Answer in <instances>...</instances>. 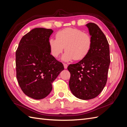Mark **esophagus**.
<instances>
[{"mask_svg": "<svg viewBox=\"0 0 127 127\" xmlns=\"http://www.w3.org/2000/svg\"><path fill=\"white\" fill-rule=\"evenodd\" d=\"M64 69H67L68 67V64H64Z\"/></svg>", "mask_w": 127, "mask_h": 127, "instance_id": "esophagus-1", "label": "esophagus"}]
</instances>
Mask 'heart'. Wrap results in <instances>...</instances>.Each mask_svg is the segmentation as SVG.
<instances>
[{"instance_id":"obj_1","label":"heart","mask_w":127,"mask_h":127,"mask_svg":"<svg viewBox=\"0 0 127 127\" xmlns=\"http://www.w3.org/2000/svg\"><path fill=\"white\" fill-rule=\"evenodd\" d=\"M56 37V39L51 38L49 40L50 52L57 58L64 48L66 52L61 59L66 62L84 59L92 48V39L90 34L78 29H65L58 32Z\"/></svg>"}]
</instances>
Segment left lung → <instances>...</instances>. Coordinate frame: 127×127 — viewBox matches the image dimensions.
Instances as JSON below:
<instances>
[{
    "label": "left lung",
    "mask_w": 127,
    "mask_h": 127,
    "mask_svg": "<svg viewBox=\"0 0 127 127\" xmlns=\"http://www.w3.org/2000/svg\"><path fill=\"white\" fill-rule=\"evenodd\" d=\"M86 26L92 39V48L85 58L69 64L68 70L71 93L78 98L88 100L97 96L105 87L110 57L108 41L101 30L93 23Z\"/></svg>",
    "instance_id": "1"
}]
</instances>
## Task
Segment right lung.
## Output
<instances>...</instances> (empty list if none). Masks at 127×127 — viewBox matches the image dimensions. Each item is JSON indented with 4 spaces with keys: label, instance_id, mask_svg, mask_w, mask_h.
<instances>
[{
    "label": "right lung",
    "instance_id": "1",
    "mask_svg": "<svg viewBox=\"0 0 127 127\" xmlns=\"http://www.w3.org/2000/svg\"><path fill=\"white\" fill-rule=\"evenodd\" d=\"M53 31L35 28L21 39L16 52V77L22 91L35 99L46 97L52 83L64 69L50 52L49 40Z\"/></svg>",
    "mask_w": 127,
    "mask_h": 127
}]
</instances>
